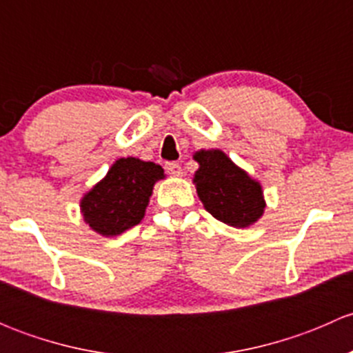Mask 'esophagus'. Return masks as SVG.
Here are the masks:
<instances>
[{
	"instance_id": "34e87169",
	"label": "esophagus",
	"mask_w": 353,
	"mask_h": 353,
	"mask_svg": "<svg viewBox=\"0 0 353 353\" xmlns=\"http://www.w3.org/2000/svg\"><path fill=\"white\" fill-rule=\"evenodd\" d=\"M165 169H167V172L172 174V176H176V177L183 176V169H181V165L177 162H169L165 165Z\"/></svg>"
}]
</instances>
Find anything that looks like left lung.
<instances>
[{
    "label": "left lung",
    "mask_w": 353,
    "mask_h": 353,
    "mask_svg": "<svg viewBox=\"0 0 353 353\" xmlns=\"http://www.w3.org/2000/svg\"><path fill=\"white\" fill-rule=\"evenodd\" d=\"M193 159L198 162L193 184L206 212L236 229H248L261 219L266 201L258 179L220 148H201Z\"/></svg>",
    "instance_id": "obj_1"
}]
</instances>
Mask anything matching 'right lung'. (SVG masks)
<instances>
[{"label":"right lung","mask_w":353,"mask_h":353,"mask_svg":"<svg viewBox=\"0 0 353 353\" xmlns=\"http://www.w3.org/2000/svg\"><path fill=\"white\" fill-rule=\"evenodd\" d=\"M165 179L160 165L137 157L117 159L80 199L83 222L102 237H116L143 220L154 186Z\"/></svg>","instance_id":"right-lung-1"}]
</instances>
